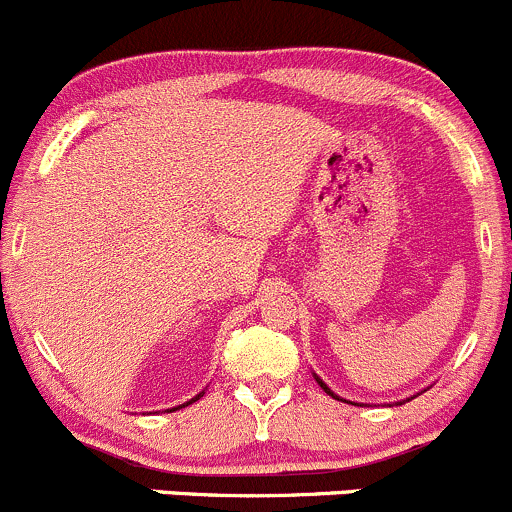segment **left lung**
<instances>
[{
    "instance_id": "obj_1",
    "label": "left lung",
    "mask_w": 512,
    "mask_h": 512,
    "mask_svg": "<svg viewBox=\"0 0 512 512\" xmlns=\"http://www.w3.org/2000/svg\"><path fill=\"white\" fill-rule=\"evenodd\" d=\"M315 381H317V383H320V386L324 388V393H327V395H332V398H337V400H344V398H339V395H337V393H332V390H329V388H327V383H324V381H322V378H320V376H317V373H315ZM344 403H349V400H344Z\"/></svg>"
}]
</instances>
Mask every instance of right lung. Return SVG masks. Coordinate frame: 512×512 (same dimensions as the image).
Returning <instances> with one entry per match:
<instances>
[{
	"mask_svg": "<svg viewBox=\"0 0 512 512\" xmlns=\"http://www.w3.org/2000/svg\"><path fill=\"white\" fill-rule=\"evenodd\" d=\"M202 395H205V390H202V393H200V395H195V398H192V400H188V403H183V405H178V408H173V410H180V408H185V405H190V403H195V400H200V398H202Z\"/></svg>",
	"mask_w": 512,
	"mask_h": 512,
	"instance_id": "right-lung-1",
	"label": "right lung"
}]
</instances>
